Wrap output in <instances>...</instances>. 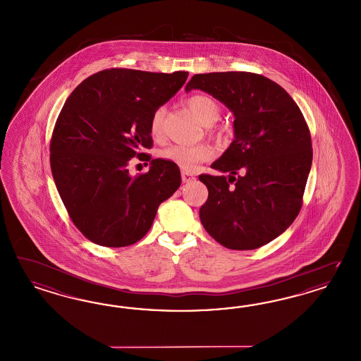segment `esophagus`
Returning a JSON list of instances; mask_svg holds the SVG:
<instances>
[{
    "instance_id": "esophagus-1",
    "label": "esophagus",
    "mask_w": 361,
    "mask_h": 361,
    "mask_svg": "<svg viewBox=\"0 0 361 361\" xmlns=\"http://www.w3.org/2000/svg\"><path fill=\"white\" fill-rule=\"evenodd\" d=\"M194 179H195V175L192 174V173H188L186 170H183V171H182V180H183V183L192 182Z\"/></svg>"
}]
</instances>
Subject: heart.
<instances>
[{
    "mask_svg": "<svg viewBox=\"0 0 361 361\" xmlns=\"http://www.w3.org/2000/svg\"><path fill=\"white\" fill-rule=\"evenodd\" d=\"M187 106L191 113L198 118L199 122L204 126L212 125L221 114V107L218 102L204 94H195L187 99ZM166 110L159 107L152 113L150 119V133L154 140H159L163 135V121ZM164 161L175 163L185 170H195L199 163L206 162L214 157V149L200 143V145H173L161 152Z\"/></svg>",
    "mask_w": 361,
    "mask_h": 361,
    "instance_id": "1",
    "label": "heart"
}]
</instances>
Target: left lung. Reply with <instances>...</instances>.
<instances>
[{
  "instance_id": "obj_1",
  "label": "left lung",
  "mask_w": 361,
  "mask_h": 361,
  "mask_svg": "<svg viewBox=\"0 0 361 361\" xmlns=\"http://www.w3.org/2000/svg\"><path fill=\"white\" fill-rule=\"evenodd\" d=\"M202 90L233 114V140L214 170L199 209L204 230L230 250H255L284 233L302 209L312 143L299 106L276 82L245 71L195 74Z\"/></svg>"
}]
</instances>
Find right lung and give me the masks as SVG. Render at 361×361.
Masks as SVG:
<instances>
[{
    "instance_id": "obj_1",
    "label": "right lung",
    "mask_w": 361,
    "mask_h": 361,
    "mask_svg": "<svg viewBox=\"0 0 361 361\" xmlns=\"http://www.w3.org/2000/svg\"><path fill=\"white\" fill-rule=\"evenodd\" d=\"M187 77V71L104 70L66 99L50 142L51 174L71 221L95 245L137 243L152 228L159 204L180 186L175 163L152 159L149 173L138 177L127 166L152 149V113Z\"/></svg>"
}]
</instances>
